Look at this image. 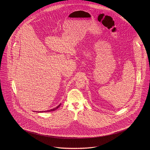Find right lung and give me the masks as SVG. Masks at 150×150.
Listing matches in <instances>:
<instances>
[{
  "instance_id": "obj_1",
  "label": "right lung",
  "mask_w": 150,
  "mask_h": 150,
  "mask_svg": "<svg viewBox=\"0 0 150 150\" xmlns=\"http://www.w3.org/2000/svg\"><path fill=\"white\" fill-rule=\"evenodd\" d=\"M60 105H61V103H60L59 105H58L57 107H55V108H53V109H50V110H45V111H40V112H39V113H42V112H51V111H54L55 110L58 109V108H59V107L60 106Z\"/></svg>"
}]
</instances>
